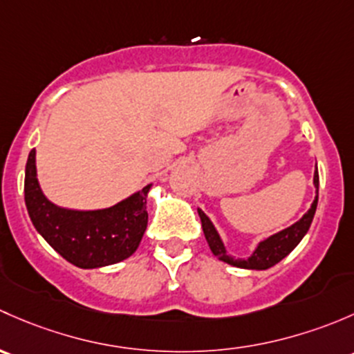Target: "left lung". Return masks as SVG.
Returning a JSON list of instances; mask_svg holds the SVG:
<instances>
[{"label": "left lung", "instance_id": "8db88e82", "mask_svg": "<svg viewBox=\"0 0 354 354\" xmlns=\"http://www.w3.org/2000/svg\"><path fill=\"white\" fill-rule=\"evenodd\" d=\"M313 187H315V199H313L310 207H308L307 213L300 218L298 221H295L293 225H290L288 228L272 233L268 239L261 240L257 243L256 249L252 250L249 257H233L228 254L227 247H225L223 239L218 233L216 227L213 225V221L209 220L206 213L198 207L199 218H201L203 223V232L206 236V242L209 245L211 252L218 257V261L227 262V264L235 266L240 269H254V271H264V269L272 268L274 264H278L281 259H285L298 243L301 242L305 235H307L308 228H310L313 214H315L317 203H319V172H313Z\"/></svg>", "mask_w": 354, "mask_h": 354}]
</instances>
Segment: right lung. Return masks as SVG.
<instances>
[{"instance_id":"obj_1","label":"right lung","mask_w":354,"mask_h":354,"mask_svg":"<svg viewBox=\"0 0 354 354\" xmlns=\"http://www.w3.org/2000/svg\"><path fill=\"white\" fill-rule=\"evenodd\" d=\"M151 185L114 206L71 209L57 206L44 194L35 150L28 153L25 167V204L32 225L59 256L82 269L118 264L136 252L148 225L147 199Z\"/></svg>"}]
</instances>
